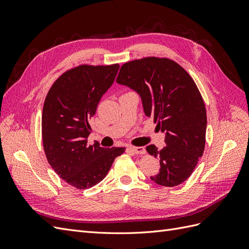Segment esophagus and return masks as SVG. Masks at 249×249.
<instances>
[{
  "label": "esophagus",
  "instance_id": "34e87169",
  "mask_svg": "<svg viewBox=\"0 0 249 249\" xmlns=\"http://www.w3.org/2000/svg\"><path fill=\"white\" fill-rule=\"evenodd\" d=\"M130 149L134 154H137V155H143L145 154V148L143 146H131Z\"/></svg>",
  "mask_w": 249,
  "mask_h": 249
}]
</instances>
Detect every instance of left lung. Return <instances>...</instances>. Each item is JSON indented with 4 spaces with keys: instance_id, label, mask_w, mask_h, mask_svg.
<instances>
[{
    "instance_id": "1",
    "label": "left lung",
    "mask_w": 249,
    "mask_h": 249,
    "mask_svg": "<svg viewBox=\"0 0 249 249\" xmlns=\"http://www.w3.org/2000/svg\"><path fill=\"white\" fill-rule=\"evenodd\" d=\"M116 82L135 90L145 115L165 134L163 149L146 146L160 160L155 183L175 187L191 176L206 144L207 113L199 90L182 66L167 58L147 57L124 63Z\"/></svg>"
}]
</instances>
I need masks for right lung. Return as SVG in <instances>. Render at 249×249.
Segmentation results:
<instances>
[{"mask_svg": "<svg viewBox=\"0 0 249 249\" xmlns=\"http://www.w3.org/2000/svg\"><path fill=\"white\" fill-rule=\"evenodd\" d=\"M118 64L79 65L62 73L52 85L43 104V149L57 175L77 189H87L107 176L124 147L88 145L89 120L102 96L115 80Z\"/></svg>", "mask_w": 249, "mask_h": 249, "instance_id": "add662e5", "label": "right lung"}]
</instances>
